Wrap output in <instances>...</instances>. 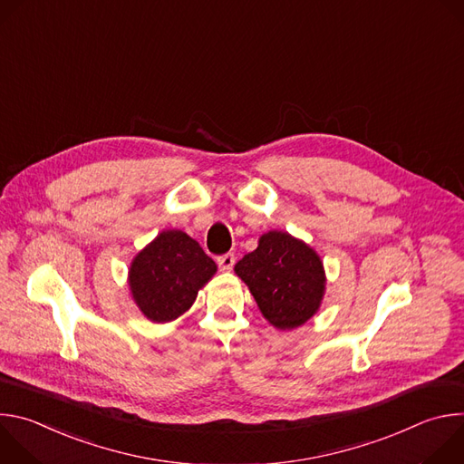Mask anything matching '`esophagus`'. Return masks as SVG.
Instances as JSON below:
<instances>
[{"mask_svg": "<svg viewBox=\"0 0 464 464\" xmlns=\"http://www.w3.org/2000/svg\"><path fill=\"white\" fill-rule=\"evenodd\" d=\"M217 262H218L220 270H224V272H229V270L235 266V255H233V253H226V255H220V256L217 258Z\"/></svg>", "mask_w": 464, "mask_h": 464, "instance_id": "34e87169", "label": "esophagus"}]
</instances>
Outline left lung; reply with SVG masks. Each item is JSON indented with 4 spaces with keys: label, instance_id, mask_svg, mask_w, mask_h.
<instances>
[{
    "label": "left lung",
    "instance_id": "1",
    "mask_svg": "<svg viewBox=\"0 0 464 464\" xmlns=\"http://www.w3.org/2000/svg\"><path fill=\"white\" fill-rule=\"evenodd\" d=\"M235 274L247 285L262 315L279 330L304 324L324 295L319 255L285 231L264 233L256 249L235 264Z\"/></svg>",
    "mask_w": 464,
    "mask_h": 464
}]
</instances>
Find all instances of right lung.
Here are the masks:
<instances>
[{
	"label": "right lung",
	"mask_w": 464,
	"mask_h": 464,
	"mask_svg": "<svg viewBox=\"0 0 464 464\" xmlns=\"http://www.w3.org/2000/svg\"><path fill=\"white\" fill-rule=\"evenodd\" d=\"M217 264L179 229L161 231L131 260L128 285L147 319L169 323L187 312L213 276Z\"/></svg>",
	"instance_id": "1"
}]
</instances>
